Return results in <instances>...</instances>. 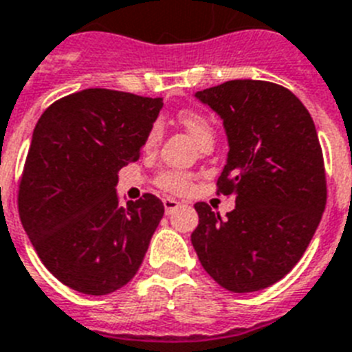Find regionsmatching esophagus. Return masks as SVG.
<instances>
[{"label":"esophagus","mask_w":352,"mask_h":352,"mask_svg":"<svg viewBox=\"0 0 352 352\" xmlns=\"http://www.w3.org/2000/svg\"><path fill=\"white\" fill-rule=\"evenodd\" d=\"M164 208H165V215H170L176 208H179V203L173 197H165L164 199Z\"/></svg>","instance_id":"esophagus-1"}]
</instances>
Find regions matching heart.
Returning a JSON list of instances; mask_svg holds the SVG:
<instances>
[{"label":"heart","mask_w":352,"mask_h":352,"mask_svg":"<svg viewBox=\"0 0 352 352\" xmlns=\"http://www.w3.org/2000/svg\"><path fill=\"white\" fill-rule=\"evenodd\" d=\"M179 124L188 131V133L196 139V142L199 144V147L212 146L213 144V128L212 122L206 119L203 113L194 112V110H185V112L179 113L178 117ZM162 137V126L156 122L151 126V130L146 137V147L156 146V142L160 140ZM158 185L162 188L169 192H176V194H182V192H187L190 188V176L185 173H179V170H167V173L160 174L158 178Z\"/></svg>","instance_id":"b5f03b06"}]
</instances>
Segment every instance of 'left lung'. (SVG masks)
Instances as JSON below:
<instances>
[{"mask_svg":"<svg viewBox=\"0 0 352 352\" xmlns=\"http://www.w3.org/2000/svg\"><path fill=\"white\" fill-rule=\"evenodd\" d=\"M228 139L219 192L235 196L222 219L196 203L190 235L203 269L230 292H256L294 269L326 208V173L314 119L288 89L231 80L197 90Z\"/></svg>","mask_w":352,"mask_h":352,"instance_id":"8db88e82","label":"left lung"}]
</instances>
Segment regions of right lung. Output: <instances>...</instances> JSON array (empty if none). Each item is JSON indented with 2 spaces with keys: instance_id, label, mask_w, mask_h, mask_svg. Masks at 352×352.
I'll use <instances>...</instances> for the list:
<instances>
[{
  "instance_id": "obj_1",
  "label": "right lung",
  "mask_w": 352,
  "mask_h": 352,
  "mask_svg": "<svg viewBox=\"0 0 352 352\" xmlns=\"http://www.w3.org/2000/svg\"><path fill=\"white\" fill-rule=\"evenodd\" d=\"M162 98L85 89L58 99L32 135L19 185L26 235L51 274L107 296L139 270L164 217L153 194L119 203V170L139 158Z\"/></svg>"
}]
</instances>
